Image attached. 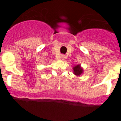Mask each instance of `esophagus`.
Masks as SVG:
<instances>
[{
  "instance_id": "1",
  "label": "esophagus",
  "mask_w": 121,
  "mask_h": 121,
  "mask_svg": "<svg viewBox=\"0 0 121 121\" xmlns=\"http://www.w3.org/2000/svg\"><path fill=\"white\" fill-rule=\"evenodd\" d=\"M60 58H61V59H64V58H65V56L64 55V54H62L61 56H60Z\"/></svg>"
}]
</instances>
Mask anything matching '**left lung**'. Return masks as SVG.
Listing matches in <instances>:
<instances>
[{
    "instance_id": "8db88e82",
    "label": "left lung",
    "mask_w": 121,
    "mask_h": 121,
    "mask_svg": "<svg viewBox=\"0 0 121 121\" xmlns=\"http://www.w3.org/2000/svg\"><path fill=\"white\" fill-rule=\"evenodd\" d=\"M73 70H74V73L76 75L79 76L80 74L82 73L83 72V70H82V68H81L80 65H78L75 66V67L73 68Z\"/></svg>"
}]
</instances>
